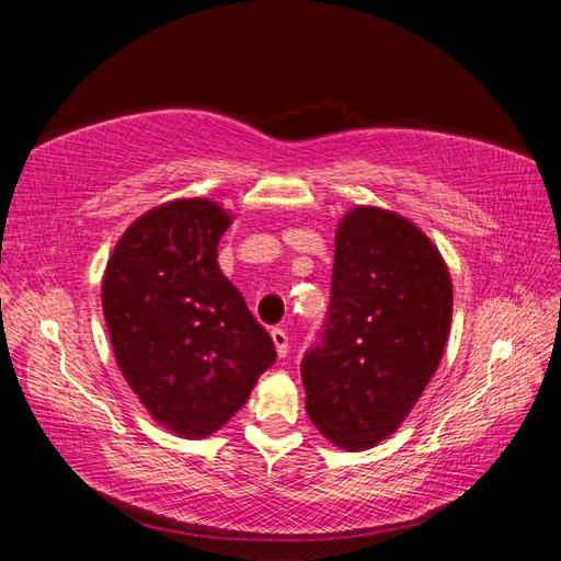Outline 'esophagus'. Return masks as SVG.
<instances>
[{"label": "esophagus", "mask_w": 561, "mask_h": 561, "mask_svg": "<svg viewBox=\"0 0 561 561\" xmlns=\"http://www.w3.org/2000/svg\"><path fill=\"white\" fill-rule=\"evenodd\" d=\"M271 339H274V346H276V353H278V358H285L287 355V348H290V339H287V334L280 330V328H276V330H271Z\"/></svg>", "instance_id": "34e87169"}]
</instances>
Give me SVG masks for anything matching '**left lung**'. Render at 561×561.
Instances as JSON below:
<instances>
[{
	"label": "left lung",
	"mask_w": 561,
	"mask_h": 561,
	"mask_svg": "<svg viewBox=\"0 0 561 561\" xmlns=\"http://www.w3.org/2000/svg\"><path fill=\"white\" fill-rule=\"evenodd\" d=\"M451 276L412 219L355 206L334 236L322 344L301 363L307 412L330 443L363 451L393 435L443 360Z\"/></svg>",
	"instance_id": "1"
}]
</instances>
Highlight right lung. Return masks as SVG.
I'll return each mask as SVG.
<instances>
[{"instance_id": "right-lung-1", "label": "right lung", "mask_w": 561, "mask_h": 561, "mask_svg": "<svg viewBox=\"0 0 561 561\" xmlns=\"http://www.w3.org/2000/svg\"><path fill=\"white\" fill-rule=\"evenodd\" d=\"M233 213L206 196L147 210L116 241L103 276L114 360L159 426L217 433L276 360L266 330L217 264Z\"/></svg>"}]
</instances>
